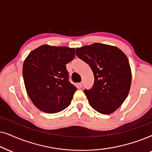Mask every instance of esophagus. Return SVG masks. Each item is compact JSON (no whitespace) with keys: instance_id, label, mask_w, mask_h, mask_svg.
Masks as SVG:
<instances>
[{"instance_id":"1","label":"esophagus","mask_w":152,"mask_h":152,"mask_svg":"<svg viewBox=\"0 0 152 152\" xmlns=\"http://www.w3.org/2000/svg\"><path fill=\"white\" fill-rule=\"evenodd\" d=\"M83 82H81V83H78V87H79L80 88H83Z\"/></svg>"}]
</instances>
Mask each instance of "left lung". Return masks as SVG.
Masks as SVG:
<instances>
[{
    "label": "left lung",
    "instance_id": "8db88e82",
    "mask_svg": "<svg viewBox=\"0 0 152 152\" xmlns=\"http://www.w3.org/2000/svg\"><path fill=\"white\" fill-rule=\"evenodd\" d=\"M76 53L94 74L92 88L84 90L89 104L102 114L115 112L131 88V70L126 56L116 46L99 43L77 48Z\"/></svg>",
    "mask_w": 152,
    "mask_h": 152
}]
</instances>
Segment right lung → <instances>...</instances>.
<instances>
[{"label": "right lung", "instance_id": "obj_1", "mask_svg": "<svg viewBox=\"0 0 152 152\" xmlns=\"http://www.w3.org/2000/svg\"><path fill=\"white\" fill-rule=\"evenodd\" d=\"M74 57V48L44 44L32 50L24 60L26 92L40 110L56 113L70 105L77 88L69 81L66 64Z\"/></svg>", "mask_w": 152, "mask_h": 152}]
</instances>
